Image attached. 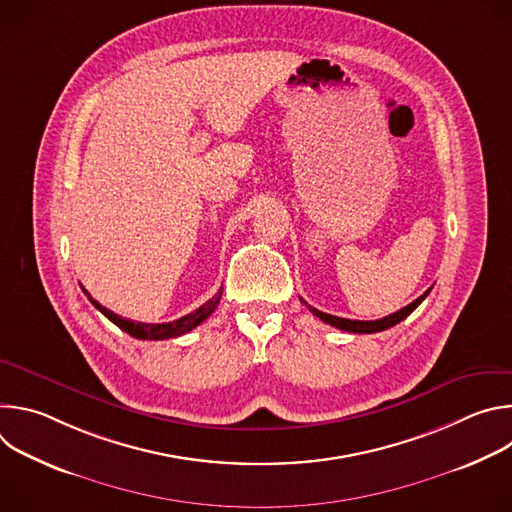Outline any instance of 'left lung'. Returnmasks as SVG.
Segmentation results:
<instances>
[{"label":"left lung","mask_w":512,"mask_h":512,"mask_svg":"<svg viewBox=\"0 0 512 512\" xmlns=\"http://www.w3.org/2000/svg\"><path fill=\"white\" fill-rule=\"evenodd\" d=\"M431 291V287L425 291L423 296H419L415 302H411L409 306H405V308H401L399 312H395V314H391V316H385V318H381V320H371V322H362V320H348V318H338V316H332V314H324V312H320V310H316V308H312V306H308L310 308V312L314 314V316H318L322 322H326V324H330V326H334V328H338V330H344V332H352V334H373V332H381V330H387V328H391V326H395V324H399L401 320H405L425 298H427V294ZM306 304V302H304Z\"/></svg>","instance_id":"obj_1"}]
</instances>
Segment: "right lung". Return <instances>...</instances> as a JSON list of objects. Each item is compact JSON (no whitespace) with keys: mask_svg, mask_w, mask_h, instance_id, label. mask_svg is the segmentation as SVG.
Listing matches in <instances>:
<instances>
[{"mask_svg":"<svg viewBox=\"0 0 512 512\" xmlns=\"http://www.w3.org/2000/svg\"><path fill=\"white\" fill-rule=\"evenodd\" d=\"M85 296L91 300V304L101 312L105 314L115 326H119L123 332H127L129 336L137 338V340H166V338H176V336H182L190 330H194L198 324H202L218 306V302H221L223 298V289L218 291V294H214L206 304H202L198 310L174 320V322H164V324H145V322H133V320H127V318H121L117 316L115 312L107 310L105 306H101L97 300L91 298L89 291L83 287Z\"/></svg>","mask_w":512,"mask_h":512,"instance_id":"1","label":"right lung"}]
</instances>
